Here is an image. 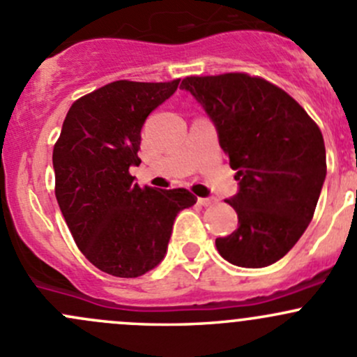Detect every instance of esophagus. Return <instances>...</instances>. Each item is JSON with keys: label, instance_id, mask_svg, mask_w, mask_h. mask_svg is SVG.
Segmentation results:
<instances>
[{"label": "esophagus", "instance_id": "34e87169", "mask_svg": "<svg viewBox=\"0 0 357 357\" xmlns=\"http://www.w3.org/2000/svg\"><path fill=\"white\" fill-rule=\"evenodd\" d=\"M197 203H199L201 206H213V204H216V199H213V197H199V199H197Z\"/></svg>", "mask_w": 357, "mask_h": 357}]
</instances>
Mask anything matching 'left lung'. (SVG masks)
<instances>
[{"mask_svg": "<svg viewBox=\"0 0 357 357\" xmlns=\"http://www.w3.org/2000/svg\"><path fill=\"white\" fill-rule=\"evenodd\" d=\"M229 154L238 192L225 199L238 225L216 238L229 263L263 268L284 258L313 220L326 175L323 135L292 96L244 72L185 77Z\"/></svg>", "mask_w": 357, "mask_h": 357, "instance_id": "1", "label": "left lung"}]
</instances>
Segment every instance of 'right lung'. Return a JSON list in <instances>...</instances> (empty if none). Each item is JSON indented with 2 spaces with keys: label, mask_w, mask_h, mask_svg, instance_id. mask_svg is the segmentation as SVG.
I'll return each instance as SVG.
<instances>
[{
  "label": "right lung",
  "mask_w": 357,
  "mask_h": 357,
  "mask_svg": "<svg viewBox=\"0 0 357 357\" xmlns=\"http://www.w3.org/2000/svg\"><path fill=\"white\" fill-rule=\"evenodd\" d=\"M170 82L115 80L70 106L53 148L54 194L84 256L105 273L135 278L167 252L180 209L196 204L187 189L139 187L141 128L177 91Z\"/></svg>",
  "instance_id": "add662e5"
}]
</instances>
